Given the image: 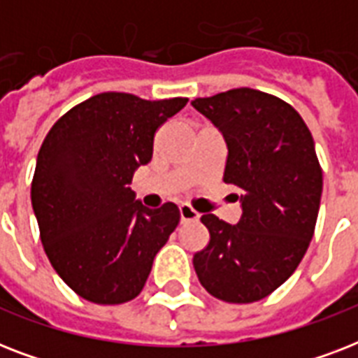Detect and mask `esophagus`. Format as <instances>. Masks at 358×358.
I'll return each instance as SVG.
<instances>
[{"instance_id":"esophagus-1","label":"esophagus","mask_w":358,"mask_h":358,"mask_svg":"<svg viewBox=\"0 0 358 358\" xmlns=\"http://www.w3.org/2000/svg\"><path fill=\"white\" fill-rule=\"evenodd\" d=\"M180 219L182 221H196L199 219V212H195L189 204H180Z\"/></svg>"}]
</instances>
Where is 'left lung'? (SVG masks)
<instances>
[{
	"label": "left lung",
	"instance_id": "obj_1",
	"mask_svg": "<svg viewBox=\"0 0 358 358\" xmlns=\"http://www.w3.org/2000/svg\"><path fill=\"white\" fill-rule=\"evenodd\" d=\"M191 106L223 134V180L243 191L238 224L201 217L210 241L193 256L196 277L217 299L255 303L288 280L314 236L323 187L314 139L288 102L249 87Z\"/></svg>",
	"mask_w": 358,
	"mask_h": 358
}]
</instances>
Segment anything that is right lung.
Segmentation results:
<instances>
[{
	"instance_id": "right-lung-1",
	"label": "right lung",
	"mask_w": 358,
	"mask_h": 358,
	"mask_svg": "<svg viewBox=\"0 0 358 358\" xmlns=\"http://www.w3.org/2000/svg\"><path fill=\"white\" fill-rule=\"evenodd\" d=\"M187 98L143 100L128 92L91 96L53 124L31 182L41 241L57 275L83 299H135L157 250L178 227L180 210H148L129 189L152 159L154 135Z\"/></svg>"
}]
</instances>
